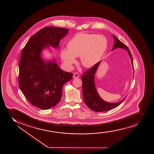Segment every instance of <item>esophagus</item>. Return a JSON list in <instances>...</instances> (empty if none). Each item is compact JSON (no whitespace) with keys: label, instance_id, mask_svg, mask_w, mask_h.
Listing matches in <instances>:
<instances>
[{"label":"esophagus","instance_id":"34e87169","mask_svg":"<svg viewBox=\"0 0 154 154\" xmlns=\"http://www.w3.org/2000/svg\"><path fill=\"white\" fill-rule=\"evenodd\" d=\"M80 77V74H79L78 73H73V78L74 79H76V78H79Z\"/></svg>","mask_w":154,"mask_h":154}]
</instances>
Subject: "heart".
<instances>
[{
  "label": "heart",
  "instance_id": "heart-1",
  "mask_svg": "<svg viewBox=\"0 0 154 154\" xmlns=\"http://www.w3.org/2000/svg\"><path fill=\"white\" fill-rule=\"evenodd\" d=\"M107 47V41L102 35L81 33L69 41L67 50H63L61 57L68 65L75 62V57H80L82 64L91 67L98 62Z\"/></svg>",
  "mask_w": 154,
  "mask_h": 154
}]
</instances>
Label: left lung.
Here are the masks:
<instances>
[{
	"label": "left lung",
	"instance_id": "left-lung-1",
	"mask_svg": "<svg viewBox=\"0 0 154 154\" xmlns=\"http://www.w3.org/2000/svg\"><path fill=\"white\" fill-rule=\"evenodd\" d=\"M113 36L115 39V43L112 49L121 48L126 50L129 53L131 60L132 62V65L134 67L132 55L129 50L127 48V46L121 42L114 35H113ZM100 62H98L90 68V69L86 71L85 72L83 73V74L81 78L82 81L83 82L82 86L84 101L85 104L89 108L96 112H106L112 109L113 108L118 107L119 105H120L126 99L125 97V99L122 100V101L118 103H110L103 101L99 96L96 91V87L94 85V77L97 69L99 66Z\"/></svg>",
	"mask_w": 154,
	"mask_h": 154
}]
</instances>
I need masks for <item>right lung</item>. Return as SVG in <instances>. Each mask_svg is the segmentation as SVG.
<instances>
[{"label": "right lung", "instance_id": "1", "mask_svg": "<svg viewBox=\"0 0 154 154\" xmlns=\"http://www.w3.org/2000/svg\"><path fill=\"white\" fill-rule=\"evenodd\" d=\"M68 29L45 27L29 39L21 52L19 62L18 84L27 100L33 106L49 109L60 100L62 88L72 78L71 72L58 67L55 62L45 63L41 52L48 45L58 47Z\"/></svg>", "mask_w": 154, "mask_h": 154}]
</instances>
